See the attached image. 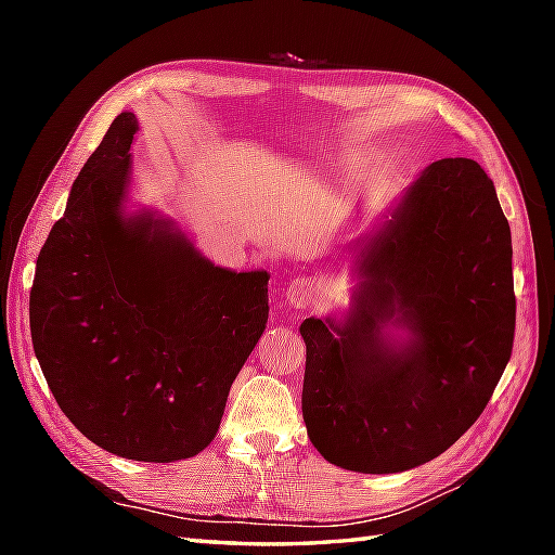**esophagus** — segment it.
<instances>
[{"label": "esophagus", "mask_w": 555, "mask_h": 555, "mask_svg": "<svg viewBox=\"0 0 555 555\" xmlns=\"http://www.w3.org/2000/svg\"><path fill=\"white\" fill-rule=\"evenodd\" d=\"M314 298H317V286L308 276L293 279L286 288V300L293 305V308H310Z\"/></svg>", "instance_id": "obj_1"}]
</instances>
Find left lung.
<instances>
[{
	"mask_svg": "<svg viewBox=\"0 0 555 555\" xmlns=\"http://www.w3.org/2000/svg\"><path fill=\"white\" fill-rule=\"evenodd\" d=\"M358 264L348 320L300 324L302 417L328 463L403 473L473 427L513 352L511 227L487 171L429 164ZM388 321L411 328L408 347L385 344Z\"/></svg>",
	"mask_w": 555,
	"mask_h": 555,
	"instance_id": "1",
	"label": "left lung"
}]
</instances>
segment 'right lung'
<instances>
[{"label": "right lung", "instance_id": "obj_1", "mask_svg": "<svg viewBox=\"0 0 555 555\" xmlns=\"http://www.w3.org/2000/svg\"><path fill=\"white\" fill-rule=\"evenodd\" d=\"M135 114L114 119L38 255L30 336L76 429L143 463L197 455L269 317L267 271L215 267L167 221L121 217Z\"/></svg>", "mask_w": 555, "mask_h": 555}]
</instances>
